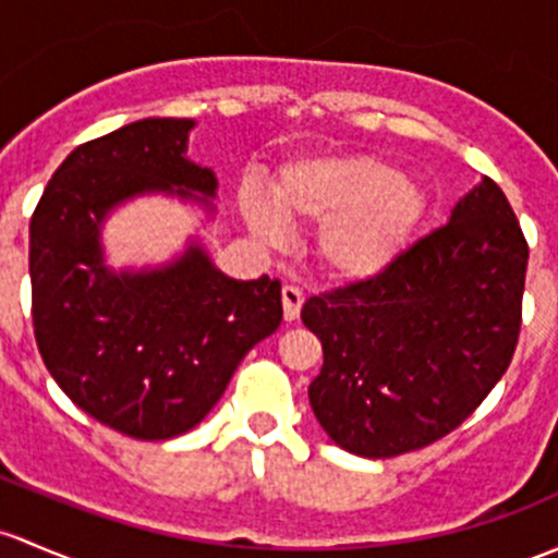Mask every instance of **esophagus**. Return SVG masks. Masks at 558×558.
Returning <instances> with one entry per match:
<instances>
[{"instance_id":"esophagus-1","label":"esophagus","mask_w":558,"mask_h":558,"mask_svg":"<svg viewBox=\"0 0 558 558\" xmlns=\"http://www.w3.org/2000/svg\"><path fill=\"white\" fill-rule=\"evenodd\" d=\"M280 299H283V318L286 320H296L299 313H302L304 304V294L296 289V286H283L280 291Z\"/></svg>"}]
</instances>
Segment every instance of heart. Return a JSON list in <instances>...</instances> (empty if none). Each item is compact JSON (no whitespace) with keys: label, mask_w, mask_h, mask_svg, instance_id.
<instances>
[{"label":"heart","mask_w":558,"mask_h":558,"mask_svg":"<svg viewBox=\"0 0 558 558\" xmlns=\"http://www.w3.org/2000/svg\"><path fill=\"white\" fill-rule=\"evenodd\" d=\"M238 203L264 243H283L289 221L320 227L318 259L344 283L383 278L427 214L422 184L374 155L302 157L280 168L272 197L243 186Z\"/></svg>","instance_id":"heart-1"}]
</instances>
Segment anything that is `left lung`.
Here are the masks:
<instances>
[{
  "mask_svg": "<svg viewBox=\"0 0 558 558\" xmlns=\"http://www.w3.org/2000/svg\"><path fill=\"white\" fill-rule=\"evenodd\" d=\"M526 259L511 203L481 179L383 278L310 296L324 368L307 392L328 438L383 460L471 417L513 357Z\"/></svg>",
  "mask_w": 558,
  "mask_h": 558,
  "instance_id": "1",
  "label": "left lung"
}]
</instances>
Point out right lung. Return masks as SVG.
<instances>
[{"instance_id":"1","label":"right lung","mask_w":558,"mask_h":558,"mask_svg":"<svg viewBox=\"0 0 558 558\" xmlns=\"http://www.w3.org/2000/svg\"><path fill=\"white\" fill-rule=\"evenodd\" d=\"M195 120L146 117L77 146L28 227L34 337L82 412L141 441L192 430L245 353L283 320L278 280H234L201 238L171 262L114 269L104 225L144 195L216 216L219 179L186 155Z\"/></svg>"}]
</instances>
